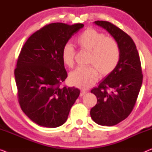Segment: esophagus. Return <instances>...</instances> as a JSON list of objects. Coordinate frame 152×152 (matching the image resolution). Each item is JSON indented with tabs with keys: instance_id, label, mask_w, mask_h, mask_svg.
I'll use <instances>...</instances> for the list:
<instances>
[{
	"instance_id": "1",
	"label": "esophagus",
	"mask_w": 152,
	"mask_h": 152,
	"mask_svg": "<svg viewBox=\"0 0 152 152\" xmlns=\"http://www.w3.org/2000/svg\"><path fill=\"white\" fill-rule=\"evenodd\" d=\"M85 93H86V91H84V90H82L81 91V92H80V97H82L83 95H84Z\"/></svg>"
}]
</instances>
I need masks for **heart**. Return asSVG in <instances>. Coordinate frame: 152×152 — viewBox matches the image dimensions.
Masks as SVG:
<instances>
[{
	"mask_svg": "<svg viewBox=\"0 0 152 152\" xmlns=\"http://www.w3.org/2000/svg\"><path fill=\"white\" fill-rule=\"evenodd\" d=\"M80 49L90 53L88 63L92 66L78 67L69 75L70 84L80 88H88L96 82L97 72L102 76L111 73L117 66L120 50L116 41L105 37L102 33L93 29H87L76 39ZM75 52L72 45L67 43L61 50V59L68 67L74 64Z\"/></svg>",
	"mask_w": 152,
	"mask_h": 152,
	"instance_id": "heart-1",
	"label": "heart"
}]
</instances>
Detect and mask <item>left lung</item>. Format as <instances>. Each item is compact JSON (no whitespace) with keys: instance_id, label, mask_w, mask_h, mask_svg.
I'll return each instance as SVG.
<instances>
[{"instance_id":"1","label":"left lung","mask_w":152,"mask_h":152,"mask_svg":"<svg viewBox=\"0 0 152 152\" xmlns=\"http://www.w3.org/2000/svg\"><path fill=\"white\" fill-rule=\"evenodd\" d=\"M93 23L115 39L120 58L115 69L91 90L97 102L90 114L99 125L113 126L126 119L136 104L142 83L140 60L136 45L127 34L108 21Z\"/></svg>"}]
</instances>
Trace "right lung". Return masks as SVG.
Here are the masks:
<instances>
[{"mask_svg":"<svg viewBox=\"0 0 152 152\" xmlns=\"http://www.w3.org/2000/svg\"><path fill=\"white\" fill-rule=\"evenodd\" d=\"M84 24L54 23L29 37L18 56L14 75L21 109L39 125L55 128L68 119L80 93L75 87L60 88L67 77L61 50Z\"/></svg>","mask_w":152,"mask_h":152,"instance_id":"1","label":"right lung"}]
</instances>
